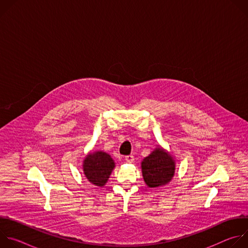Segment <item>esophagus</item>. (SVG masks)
Instances as JSON below:
<instances>
[{
    "label": "esophagus",
    "instance_id": "34e87169",
    "mask_svg": "<svg viewBox=\"0 0 248 248\" xmlns=\"http://www.w3.org/2000/svg\"><path fill=\"white\" fill-rule=\"evenodd\" d=\"M124 159H125V161H126V162H128V163H132V162H133V160H134V157H133V155H127V156H125V157H124Z\"/></svg>",
    "mask_w": 248,
    "mask_h": 248
}]
</instances>
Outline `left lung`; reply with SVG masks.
Here are the masks:
<instances>
[{
	"instance_id": "left-lung-1",
	"label": "left lung",
	"mask_w": 248,
	"mask_h": 248,
	"mask_svg": "<svg viewBox=\"0 0 248 248\" xmlns=\"http://www.w3.org/2000/svg\"><path fill=\"white\" fill-rule=\"evenodd\" d=\"M144 182L149 187H158L168 184L174 173L172 157L162 148H156L141 163Z\"/></svg>"
}]
</instances>
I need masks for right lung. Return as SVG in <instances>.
Here are the masks:
<instances>
[{
	"instance_id": "add662e5",
	"label": "right lung",
	"mask_w": 248,
	"mask_h": 248,
	"mask_svg": "<svg viewBox=\"0 0 248 248\" xmlns=\"http://www.w3.org/2000/svg\"><path fill=\"white\" fill-rule=\"evenodd\" d=\"M114 168V160L109 154L102 151L90 153L83 161L85 176L91 184L97 186H103L107 183Z\"/></svg>"
}]
</instances>
